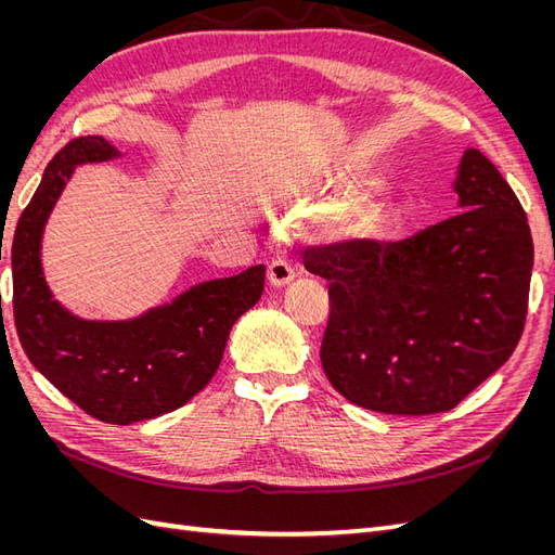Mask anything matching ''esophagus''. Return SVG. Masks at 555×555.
<instances>
[{
  "mask_svg": "<svg viewBox=\"0 0 555 555\" xmlns=\"http://www.w3.org/2000/svg\"><path fill=\"white\" fill-rule=\"evenodd\" d=\"M296 278V268L287 259H273L268 266V280H271L273 287H284Z\"/></svg>",
  "mask_w": 555,
  "mask_h": 555,
  "instance_id": "1",
  "label": "esophagus"
}]
</instances>
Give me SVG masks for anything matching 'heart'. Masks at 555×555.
Segmentation results:
<instances>
[{"instance_id":"1","label":"heart","mask_w":555,"mask_h":555,"mask_svg":"<svg viewBox=\"0 0 555 555\" xmlns=\"http://www.w3.org/2000/svg\"><path fill=\"white\" fill-rule=\"evenodd\" d=\"M357 194H361V188H345V190H333V192H328L326 196H322L314 204V210H319V212H326V210H335L338 206H343V204H347L349 198H354ZM345 224H347V229H357V227H363L365 224V215L363 212H354V215H349L347 220H345Z\"/></svg>"}]
</instances>
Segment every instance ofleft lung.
Masks as SVG:
<instances>
[{
    "mask_svg": "<svg viewBox=\"0 0 555 555\" xmlns=\"http://www.w3.org/2000/svg\"><path fill=\"white\" fill-rule=\"evenodd\" d=\"M453 190L463 210L412 238L306 251V271L328 284L324 373L359 408L453 410L520 340L532 273L526 210L475 147Z\"/></svg>",
    "mask_w": 555,
    "mask_h": 555,
    "instance_id": "1",
    "label": "left lung"
}]
</instances>
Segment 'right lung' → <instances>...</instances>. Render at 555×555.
<instances>
[{
    "label": "right lung",
    "mask_w": 555,
    "mask_h": 555,
    "mask_svg": "<svg viewBox=\"0 0 555 555\" xmlns=\"http://www.w3.org/2000/svg\"><path fill=\"white\" fill-rule=\"evenodd\" d=\"M113 157L102 137H80L46 166L13 233V317L27 359L60 393L99 422L127 426L182 408L212 379L231 326L261 298L266 266L201 282L129 322L66 312L43 280L41 233L74 166Z\"/></svg>",
    "instance_id": "obj_1"
}]
</instances>
